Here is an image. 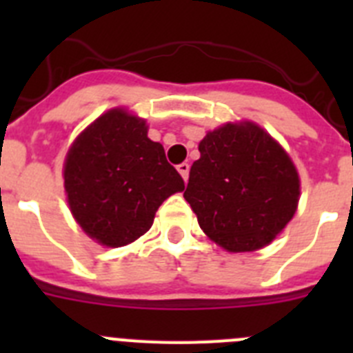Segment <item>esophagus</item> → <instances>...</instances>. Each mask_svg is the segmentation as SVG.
<instances>
[{
	"instance_id": "obj_1",
	"label": "esophagus",
	"mask_w": 353,
	"mask_h": 353,
	"mask_svg": "<svg viewBox=\"0 0 353 353\" xmlns=\"http://www.w3.org/2000/svg\"><path fill=\"white\" fill-rule=\"evenodd\" d=\"M189 162H182V164H179V166H176V170H179V173L182 174V179L185 180L187 182V179H189Z\"/></svg>"
}]
</instances>
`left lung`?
I'll return each instance as SVG.
<instances>
[{
  "label": "left lung",
  "instance_id": "left-lung-1",
  "mask_svg": "<svg viewBox=\"0 0 353 353\" xmlns=\"http://www.w3.org/2000/svg\"><path fill=\"white\" fill-rule=\"evenodd\" d=\"M183 198L207 236L230 252L270 244L297 210L301 182L283 146L252 121L226 123L198 146Z\"/></svg>",
  "mask_w": 353,
  "mask_h": 353
}]
</instances>
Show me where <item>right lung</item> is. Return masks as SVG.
I'll use <instances>...</instances> for the list:
<instances>
[{
  "label": "right lung",
  "instance_id": "add662e5",
  "mask_svg": "<svg viewBox=\"0 0 353 353\" xmlns=\"http://www.w3.org/2000/svg\"><path fill=\"white\" fill-rule=\"evenodd\" d=\"M145 120L111 109L77 136L65 159L68 207L84 233L108 248L145 235L164 199L183 191L179 171Z\"/></svg>",
  "mask_w": 353,
  "mask_h": 353
}]
</instances>
